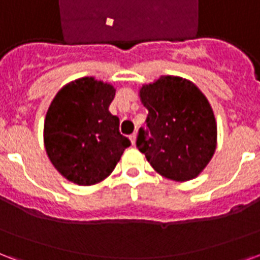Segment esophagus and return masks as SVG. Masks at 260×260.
Listing matches in <instances>:
<instances>
[{"label": "esophagus", "instance_id": "esophagus-1", "mask_svg": "<svg viewBox=\"0 0 260 260\" xmlns=\"http://www.w3.org/2000/svg\"><path fill=\"white\" fill-rule=\"evenodd\" d=\"M130 141H132L133 145H136V141H137V136H136V133L130 136Z\"/></svg>", "mask_w": 260, "mask_h": 260}]
</instances>
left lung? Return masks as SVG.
<instances>
[{
	"label": "left lung",
	"instance_id": "1",
	"mask_svg": "<svg viewBox=\"0 0 260 260\" xmlns=\"http://www.w3.org/2000/svg\"><path fill=\"white\" fill-rule=\"evenodd\" d=\"M148 109L137 148L153 169L173 181H189L206 169L216 148V123L206 95L190 81L161 77L140 90Z\"/></svg>",
	"mask_w": 260,
	"mask_h": 260
}]
</instances>
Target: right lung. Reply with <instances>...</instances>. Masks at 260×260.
Masks as SVG:
<instances>
[{"label":"right lung","instance_id":"obj_1","mask_svg":"<svg viewBox=\"0 0 260 260\" xmlns=\"http://www.w3.org/2000/svg\"><path fill=\"white\" fill-rule=\"evenodd\" d=\"M114 86L81 78L58 91L45 118V149L60 174L77 185H94L114 171L130 140L109 112Z\"/></svg>","mask_w":260,"mask_h":260}]
</instances>
